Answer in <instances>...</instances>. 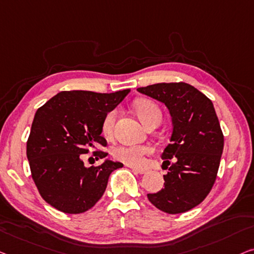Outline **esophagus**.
I'll list each match as a JSON object with an SVG mask.
<instances>
[{
  "mask_svg": "<svg viewBox=\"0 0 254 254\" xmlns=\"http://www.w3.org/2000/svg\"><path fill=\"white\" fill-rule=\"evenodd\" d=\"M132 171L135 173H139V175H143V173L147 172L146 169H140V168H132Z\"/></svg>",
  "mask_w": 254,
  "mask_h": 254,
  "instance_id": "1",
  "label": "esophagus"
}]
</instances>
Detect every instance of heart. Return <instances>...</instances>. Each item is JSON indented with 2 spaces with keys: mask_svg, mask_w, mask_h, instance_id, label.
<instances>
[{
  "mask_svg": "<svg viewBox=\"0 0 254 254\" xmlns=\"http://www.w3.org/2000/svg\"><path fill=\"white\" fill-rule=\"evenodd\" d=\"M135 109L140 119L146 126H148L154 117L158 115L162 116L160 108L156 105L150 103V101H139L135 105ZM117 117V111L108 112L103 120L101 124V133L104 137L111 138L114 133L115 121ZM151 153L150 147L146 145H120L113 149V156L117 161L122 162L128 166H133V168H141L146 163V157Z\"/></svg>",
  "mask_w": 254,
  "mask_h": 254,
  "instance_id": "1",
  "label": "heart"
}]
</instances>
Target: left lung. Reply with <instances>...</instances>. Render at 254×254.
Listing matches in <instances>:
<instances>
[{
    "label": "left lung",
    "mask_w": 254,
    "mask_h": 254,
    "mask_svg": "<svg viewBox=\"0 0 254 254\" xmlns=\"http://www.w3.org/2000/svg\"><path fill=\"white\" fill-rule=\"evenodd\" d=\"M139 92L165 104L172 116V134L162 154L164 188L148 194L149 202L169 214L184 213L203 202L217 179L224 150L213 104L184 82L157 83Z\"/></svg>",
    "instance_id": "obj_1"
}]
</instances>
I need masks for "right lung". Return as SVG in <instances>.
I'll return each mask as SVG.
<instances>
[{"label":"right lung","instance_id":"obj_1","mask_svg":"<svg viewBox=\"0 0 254 254\" xmlns=\"http://www.w3.org/2000/svg\"><path fill=\"white\" fill-rule=\"evenodd\" d=\"M128 92L62 91L37 109L27 140V158L37 190L55 209L69 214L90 210L104 195L111 173L123 166L105 161L85 168L82 157L97 145L107 146L101 137L103 120ZM107 155L93 151L97 160Z\"/></svg>","mask_w":254,"mask_h":254}]
</instances>
